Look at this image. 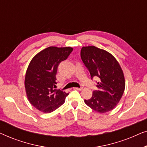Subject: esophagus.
<instances>
[{
    "instance_id": "obj_1",
    "label": "esophagus",
    "mask_w": 147,
    "mask_h": 147,
    "mask_svg": "<svg viewBox=\"0 0 147 147\" xmlns=\"http://www.w3.org/2000/svg\"><path fill=\"white\" fill-rule=\"evenodd\" d=\"M74 89L75 90H83V87H80V88H74Z\"/></svg>"
}]
</instances>
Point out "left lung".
Segmentation results:
<instances>
[{
  "label": "left lung",
  "mask_w": 147,
  "mask_h": 147,
  "mask_svg": "<svg viewBox=\"0 0 147 147\" xmlns=\"http://www.w3.org/2000/svg\"><path fill=\"white\" fill-rule=\"evenodd\" d=\"M82 61L90 71L91 78H98V90L84 102L94 111L105 113L113 110L121 99L125 88L123 71L112 54L95 46L83 47Z\"/></svg>",
  "instance_id": "obj_1"
}]
</instances>
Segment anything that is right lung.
Masks as SVG:
<instances>
[{
	"label": "right lung",
	"mask_w": 147,
	"mask_h": 147,
	"mask_svg": "<svg viewBox=\"0 0 147 147\" xmlns=\"http://www.w3.org/2000/svg\"><path fill=\"white\" fill-rule=\"evenodd\" d=\"M73 48L49 47L37 53L26 72L25 86L29 101L37 110L50 113L60 107L68 94L56 90V74L61 61L67 59Z\"/></svg>",
	"instance_id": "right-lung-1"
}]
</instances>
